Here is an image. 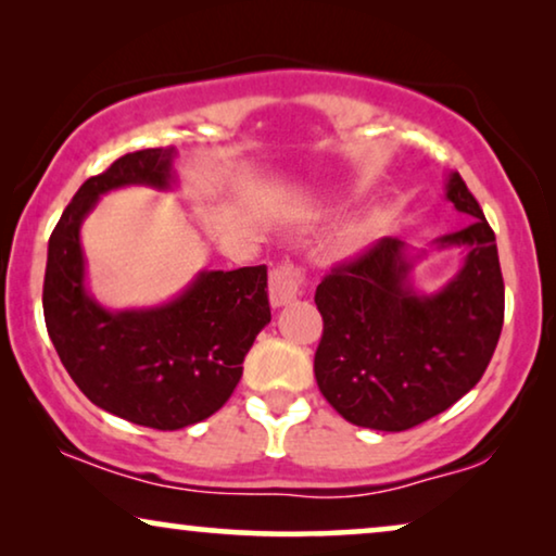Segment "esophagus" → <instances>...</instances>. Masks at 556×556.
Masks as SVG:
<instances>
[{
	"label": "esophagus",
	"mask_w": 556,
	"mask_h": 556,
	"mask_svg": "<svg viewBox=\"0 0 556 556\" xmlns=\"http://www.w3.org/2000/svg\"><path fill=\"white\" fill-rule=\"evenodd\" d=\"M306 288V273L293 263H280L270 270L268 278V293L273 306H288V303L299 299Z\"/></svg>",
	"instance_id": "1"
}]
</instances>
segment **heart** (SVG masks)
<instances>
[{
  "instance_id": "b5f03b06",
  "label": "heart",
  "mask_w": 556,
  "mask_h": 556,
  "mask_svg": "<svg viewBox=\"0 0 556 556\" xmlns=\"http://www.w3.org/2000/svg\"><path fill=\"white\" fill-rule=\"evenodd\" d=\"M377 232V223L375 219H356L344 230L341 235V250H346V253H356V250H362L367 242L375 238Z\"/></svg>"
}]
</instances>
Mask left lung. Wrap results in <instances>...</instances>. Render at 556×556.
Wrapping results in <instances>:
<instances>
[{"instance_id": "obj_1", "label": "left lung", "mask_w": 556, "mask_h": 556, "mask_svg": "<svg viewBox=\"0 0 556 556\" xmlns=\"http://www.w3.org/2000/svg\"><path fill=\"white\" fill-rule=\"evenodd\" d=\"M445 197L468 227L435 240L463 245L466 263L435 293H417L409 270L420 255L382 238L339 263L316 288L324 333L314 356L318 390L359 428L402 432L445 413L473 390L504 326V278L496 235L458 172Z\"/></svg>"}]
</instances>
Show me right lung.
I'll return each instance as SVG.
<instances>
[{"label": "right lung", "mask_w": 556, "mask_h": 556, "mask_svg": "<svg viewBox=\"0 0 556 556\" xmlns=\"http://www.w3.org/2000/svg\"><path fill=\"white\" fill-rule=\"evenodd\" d=\"M174 156V147L134 151L83 181L50 235L42 286L45 326L73 382L105 413L154 430L215 415L270 321L265 265L202 270L187 291L156 308L109 311L86 291L83 219L111 189H169Z\"/></svg>", "instance_id": "right-lung-1"}]
</instances>
